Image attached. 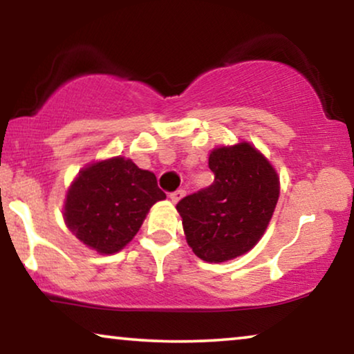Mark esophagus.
I'll use <instances>...</instances> for the list:
<instances>
[{"label":"esophagus","mask_w":354,"mask_h":354,"mask_svg":"<svg viewBox=\"0 0 354 354\" xmlns=\"http://www.w3.org/2000/svg\"><path fill=\"white\" fill-rule=\"evenodd\" d=\"M169 196H171V200H172L174 203H177V201H180L183 196H185V190H183V188H178V190L172 192Z\"/></svg>","instance_id":"1"}]
</instances>
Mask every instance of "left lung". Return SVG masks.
Segmentation results:
<instances>
[{"label": "left lung", "instance_id": "1", "mask_svg": "<svg viewBox=\"0 0 354 354\" xmlns=\"http://www.w3.org/2000/svg\"><path fill=\"white\" fill-rule=\"evenodd\" d=\"M214 182L177 203L187 243L206 263H224L258 243L279 200V177L250 143L209 154Z\"/></svg>", "mask_w": 354, "mask_h": 354}]
</instances>
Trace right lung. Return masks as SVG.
I'll use <instances>...</instances> for the list:
<instances>
[{
    "mask_svg": "<svg viewBox=\"0 0 354 354\" xmlns=\"http://www.w3.org/2000/svg\"><path fill=\"white\" fill-rule=\"evenodd\" d=\"M164 198L153 172L113 158L80 171L67 192L66 224L86 246L113 254L133 239L149 207Z\"/></svg>",
    "mask_w": 354,
    "mask_h": 354,
    "instance_id": "add662e5",
    "label": "right lung"
}]
</instances>
